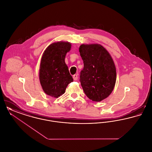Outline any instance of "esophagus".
Returning a JSON list of instances; mask_svg holds the SVG:
<instances>
[{"instance_id": "esophagus-1", "label": "esophagus", "mask_w": 152, "mask_h": 152, "mask_svg": "<svg viewBox=\"0 0 152 152\" xmlns=\"http://www.w3.org/2000/svg\"><path fill=\"white\" fill-rule=\"evenodd\" d=\"M73 79L74 80H77V79H78V76H77V75H74L73 76Z\"/></svg>"}]
</instances>
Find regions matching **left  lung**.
<instances>
[{"mask_svg": "<svg viewBox=\"0 0 152 152\" xmlns=\"http://www.w3.org/2000/svg\"><path fill=\"white\" fill-rule=\"evenodd\" d=\"M79 52L84 63L80 80L84 93L93 101L105 99L116 84V68L113 58L99 44H83Z\"/></svg>", "mask_w": 152, "mask_h": 152, "instance_id": "left-lung-1", "label": "left lung"}]
</instances>
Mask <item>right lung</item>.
Segmentation results:
<instances>
[{
  "label": "right lung",
  "instance_id": "right-lung-1",
  "mask_svg": "<svg viewBox=\"0 0 152 152\" xmlns=\"http://www.w3.org/2000/svg\"><path fill=\"white\" fill-rule=\"evenodd\" d=\"M71 43L58 42L51 44L43 53L39 69V80L45 94L58 98L65 93L68 85L73 81L65 64Z\"/></svg>",
  "mask_w": 152,
  "mask_h": 152
}]
</instances>
